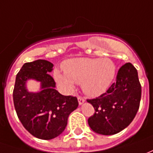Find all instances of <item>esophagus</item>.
<instances>
[{
  "mask_svg": "<svg viewBox=\"0 0 153 153\" xmlns=\"http://www.w3.org/2000/svg\"><path fill=\"white\" fill-rule=\"evenodd\" d=\"M78 101H79V103L81 105V104H83L85 102V98L82 97V96H78Z\"/></svg>",
  "mask_w": 153,
  "mask_h": 153,
  "instance_id": "esophagus-1",
  "label": "esophagus"
}]
</instances>
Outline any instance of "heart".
Masks as SVG:
<instances>
[{"mask_svg":"<svg viewBox=\"0 0 153 153\" xmlns=\"http://www.w3.org/2000/svg\"><path fill=\"white\" fill-rule=\"evenodd\" d=\"M63 74L54 72L55 79L68 90L75 84H81L84 92L90 96H99L106 91L116 74V66L108 58H78L65 62Z\"/></svg>","mask_w":153,"mask_h":153,"instance_id":"heart-1","label":"heart"}]
</instances>
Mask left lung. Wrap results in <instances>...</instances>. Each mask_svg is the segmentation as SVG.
Instances as JSON below:
<instances>
[{
    "label": "left lung",
    "mask_w": 153,
    "mask_h": 153,
    "mask_svg": "<svg viewBox=\"0 0 153 153\" xmlns=\"http://www.w3.org/2000/svg\"><path fill=\"white\" fill-rule=\"evenodd\" d=\"M142 88L136 68L126 63L117 72L116 82L98 98L87 99L94 108L88 123L93 131L113 135L127 128L138 111Z\"/></svg>",
    "instance_id": "8db88e82"
}]
</instances>
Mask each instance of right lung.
I'll list each match as a JSON object with an SVG mask.
<instances>
[{
  "label": "right lung",
  "mask_w": 153,
  "mask_h": 153,
  "mask_svg": "<svg viewBox=\"0 0 153 153\" xmlns=\"http://www.w3.org/2000/svg\"><path fill=\"white\" fill-rule=\"evenodd\" d=\"M54 65L45 59L24 64L18 72L13 90L15 109L24 128L31 135L44 140L53 139L65 129L69 115L78 108L74 96L60 94L50 73ZM33 78L42 83L39 93L28 92L26 80Z\"/></svg>",
  "instance_id": "add662e5"
}]
</instances>
